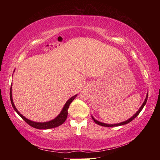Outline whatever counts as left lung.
<instances>
[{"mask_svg": "<svg viewBox=\"0 0 160 160\" xmlns=\"http://www.w3.org/2000/svg\"><path fill=\"white\" fill-rule=\"evenodd\" d=\"M148 92L147 93V95H146V97H145V99L144 102L142 103V104L141 105V107H140V109L138 110V112L135 113V114L132 116L131 118H130L129 119H128V120H126L125 121H123V122H121V123H114V124H107V123H102V122H100V121L96 120L95 118H94L92 116V119L94 120V122H95L97 124H98V125L99 126H105V127H113V126H122V125H126V124L128 123L131 122V121L133 120V119L137 117L138 115L139 114V113H140V112L142 110L143 107H145V105L146 104V102H147V100H148Z\"/></svg>", "mask_w": 160, "mask_h": 160, "instance_id": "1", "label": "left lung"}]
</instances>
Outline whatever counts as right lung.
Returning a JSON list of instances; mask_svg holds the SVG:
<instances>
[{"label": "right lung", "instance_id": "obj_1", "mask_svg": "<svg viewBox=\"0 0 160 160\" xmlns=\"http://www.w3.org/2000/svg\"><path fill=\"white\" fill-rule=\"evenodd\" d=\"M77 95L78 94H75V95L72 96V97H70V98L68 100L66 104H65L64 107H63V109H62L61 113H59V114L56 116L55 118H53V120H51L49 121H47V122H35V121H32L31 120H29V119L27 118L23 115H22L21 113L18 112L17 108L15 107L14 102H13V100H12V84H11V88H10V102H11V104H12L13 109H14L15 112L18 113V114L20 116V117L22 118L26 123H28L29 126L33 127V128H37V129H50V128H56V127H58L60 125H61V124H63L67 118L68 109L70 103L73 101L74 99L77 97Z\"/></svg>", "mask_w": 160, "mask_h": 160}]
</instances>
